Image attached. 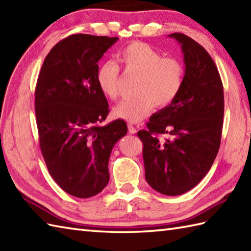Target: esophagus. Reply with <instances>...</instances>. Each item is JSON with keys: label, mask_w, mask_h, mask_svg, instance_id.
<instances>
[{"label": "esophagus", "mask_w": 251, "mask_h": 251, "mask_svg": "<svg viewBox=\"0 0 251 251\" xmlns=\"http://www.w3.org/2000/svg\"><path fill=\"white\" fill-rule=\"evenodd\" d=\"M127 127H128V131H129V134H136L137 132V129H136V127L131 124V123H128V124H127Z\"/></svg>", "instance_id": "34e87169"}]
</instances>
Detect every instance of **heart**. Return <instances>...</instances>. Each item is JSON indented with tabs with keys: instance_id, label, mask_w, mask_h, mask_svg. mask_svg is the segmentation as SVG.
Returning <instances> with one entry per match:
<instances>
[{
	"instance_id": "obj_1",
	"label": "heart",
	"mask_w": 251,
	"mask_h": 251,
	"mask_svg": "<svg viewBox=\"0 0 251 251\" xmlns=\"http://www.w3.org/2000/svg\"><path fill=\"white\" fill-rule=\"evenodd\" d=\"M117 60L127 72L138 73L136 95L123 99L114 106L113 115L130 123L142 121L154 105L164 106L177 97L182 86L184 69L175 58L164 57L161 51L142 42L122 49ZM120 68L113 61H104L96 72L98 88L105 97L116 98L119 93Z\"/></svg>"
}]
</instances>
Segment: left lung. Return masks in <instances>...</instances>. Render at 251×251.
<instances>
[{
	"instance_id": "1",
	"label": "left lung",
	"mask_w": 251,
	"mask_h": 251,
	"mask_svg": "<svg viewBox=\"0 0 251 251\" xmlns=\"http://www.w3.org/2000/svg\"><path fill=\"white\" fill-rule=\"evenodd\" d=\"M168 36L181 45L182 86L138 137L143 143L147 182L158 193L177 196L199 184L214 164L221 142L225 97L219 72L204 47L182 33Z\"/></svg>"
}]
</instances>
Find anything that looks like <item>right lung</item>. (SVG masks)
<instances>
[{"label":"right lung","mask_w":251,"mask_h":251,"mask_svg":"<svg viewBox=\"0 0 251 251\" xmlns=\"http://www.w3.org/2000/svg\"><path fill=\"white\" fill-rule=\"evenodd\" d=\"M119 37L73 34L57 43L42 66L35 88L40 147L51 178L68 194L88 199L109 182L112 149L127 134L109 113L96 82L98 61Z\"/></svg>","instance_id":"add662e5"}]
</instances>
